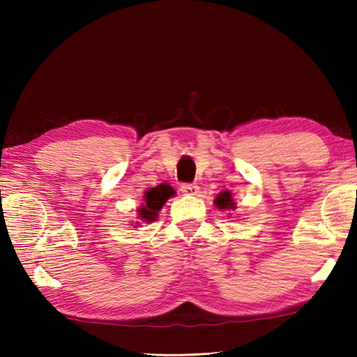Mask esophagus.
Listing matches in <instances>:
<instances>
[{
  "label": "esophagus",
  "mask_w": 357,
  "mask_h": 357,
  "mask_svg": "<svg viewBox=\"0 0 357 357\" xmlns=\"http://www.w3.org/2000/svg\"><path fill=\"white\" fill-rule=\"evenodd\" d=\"M181 192L187 193V195H197V193H198V185L197 184L184 183V184H181Z\"/></svg>",
  "instance_id": "34e87169"
}]
</instances>
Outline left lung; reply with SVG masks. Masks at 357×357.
Instances as JSON below:
<instances>
[{
    "mask_svg": "<svg viewBox=\"0 0 357 357\" xmlns=\"http://www.w3.org/2000/svg\"><path fill=\"white\" fill-rule=\"evenodd\" d=\"M215 204H217V208H220V209H229V208L234 209V203H233L231 193H229L228 190L227 192H222L220 195H217Z\"/></svg>",
    "mask_w": 357,
    "mask_h": 357,
    "instance_id": "8db88e82",
    "label": "left lung"
}]
</instances>
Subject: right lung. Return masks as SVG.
<instances>
[{
    "instance_id": "1",
    "label": "right lung",
    "mask_w": 357,
    "mask_h": 357,
    "mask_svg": "<svg viewBox=\"0 0 357 357\" xmlns=\"http://www.w3.org/2000/svg\"><path fill=\"white\" fill-rule=\"evenodd\" d=\"M172 195H174V192L170 185H159L154 187V189L148 190L144 193V200H146V204L138 211L140 213V219L144 220H154L157 215V211H160L164 203L170 198Z\"/></svg>"
}]
</instances>
